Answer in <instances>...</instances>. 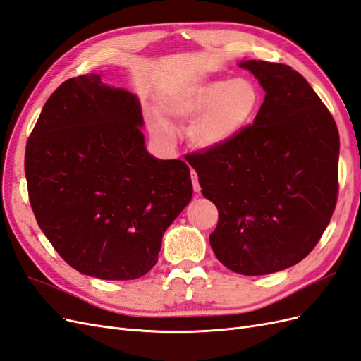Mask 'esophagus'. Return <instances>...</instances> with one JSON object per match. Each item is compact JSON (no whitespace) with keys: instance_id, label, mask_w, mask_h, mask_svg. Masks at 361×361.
I'll list each match as a JSON object with an SVG mask.
<instances>
[{"instance_id":"esophagus-1","label":"esophagus","mask_w":361,"mask_h":361,"mask_svg":"<svg viewBox=\"0 0 361 361\" xmlns=\"http://www.w3.org/2000/svg\"><path fill=\"white\" fill-rule=\"evenodd\" d=\"M191 180H192V188H194V192H200V183H199V176L197 173H195L194 170H191Z\"/></svg>"}]
</instances>
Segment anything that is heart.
I'll return each mask as SVG.
<instances>
[{
    "label": "heart",
    "mask_w": 361,
    "mask_h": 361,
    "mask_svg": "<svg viewBox=\"0 0 361 361\" xmlns=\"http://www.w3.org/2000/svg\"><path fill=\"white\" fill-rule=\"evenodd\" d=\"M259 87L247 78L207 80L180 87L161 102V110L178 120H192L188 135L202 150L226 147L253 122L260 108ZM161 134L169 128L157 126Z\"/></svg>",
    "instance_id": "obj_1"
}]
</instances>
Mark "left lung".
Instances as JSON below:
<instances>
[{"mask_svg": "<svg viewBox=\"0 0 361 361\" xmlns=\"http://www.w3.org/2000/svg\"><path fill=\"white\" fill-rule=\"evenodd\" d=\"M239 68L265 90L253 125L188 162L218 209L209 236L216 259L238 274L264 276L298 264L329 226L338 190V130L290 66L247 60Z\"/></svg>", "mask_w": 361, "mask_h": 361, "instance_id": "8db88e82", "label": "left lung"}]
</instances>
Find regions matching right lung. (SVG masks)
<instances>
[{"instance_id": "add662e5", "label": "right lung", "mask_w": 361, "mask_h": 361, "mask_svg": "<svg viewBox=\"0 0 361 361\" xmlns=\"http://www.w3.org/2000/svg\"><path fill=\"white\" fill-rule=\"evenodd\" d=\"M138 97L101 75L64 81L25 150L32 212L81 274L134 280L155 267L162 235L192 197L190 167L150 155Z\"/></svg>"}]
</instances>
